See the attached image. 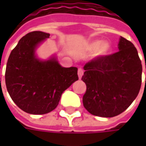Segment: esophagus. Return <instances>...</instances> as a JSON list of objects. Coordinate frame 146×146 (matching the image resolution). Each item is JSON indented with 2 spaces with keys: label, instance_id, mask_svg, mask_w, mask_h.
Wrapping results in <instances>:
<instances>
[{
  "label": "esophagus",
  "instance_id": "obj_1",
  "mask_svg": "<svg viewBox=\"0 0 146 146\" xmlns=\"http://www.w3.org/2000/svg\"><path fill=\"white\" fill-rule=\"evenodd\" d=\"M83 74H84V70H83V69H81V68H80L79 70H78V76H79L80 79H81Z\"/></svg>",
  "mask_w": 146,
  "mask_h": 146
}]
</instances>
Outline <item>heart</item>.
<instances>
[{
  "label": "heart",
  "instance_id": "1",
  "mask_svg": "<svg viewBox=\"0 0 146 146\" xmlns=\"http://www.w3.org/2000/svg\"><path fill=\"white\" fill-rule=\"evenodd\" d=\"M87 49L89 51H95V58H103L110 54L112 51V44L109 41L95 40L89 43Z\"/></svg>",
  "mask_w": 146,
  "mask_h": 146
}]
</instances>
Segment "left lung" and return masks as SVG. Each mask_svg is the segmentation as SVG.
I'll use <instances>...</instances> for the list:
<instances>
[{"label": "left lung", "instance_id": "obj_1", "mask_svg": "<svg viewBox=\"0 0 146 146\" xmlns=\"http://www.w3.org/2000/svg\"><path fill=\"white\" fill-rule=\"evenodd\" d=\"M118 48V52L96 58L84 66L82 80L87 90L83 104L92 115H119L131 106L140 91L142 66L137 49L122 36Z\"/></svg>", "mask_w": 146, "mask_h": 146}]
</instances>
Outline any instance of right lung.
Segmentation results:
<instances>
[{
  "label": "right lung",
  "instance_id": "right-lung-1",
  "mask_svg": "<svg viewBox=\"0 0 146 146\" xmlns=\"http://www.w3.org/2000/svg\"><path fill=\"white\" fill-rule=\"evenodd\" d=\"M49 33L33 31L23 36L8 58L5 84L11 99L24 112L38 115L57 107L61 95L78 80L77 68L62 67L56 56L41 60L37 48Z\"/></svg>",
  "mask_w": 146,
  "mask_h": 146
}]
</instances>
